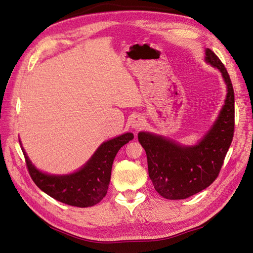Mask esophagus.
<instances>
[{"label": "esophagus", "mask_w": 253, "mask_h": 253, "mask_svg": "<svg viewBox=\"0 0 253 253\" xmlns=\"http://www.w3.org/2000/svg\"><path fill=\"white\" fill-rule=\"evenodd\" d=\"M144 122L145 121H144L143 117H141V116H134L132 118V121H131L132 127L134 129H139V128H141L144 126Z\"/></svg>", "instance_id": "1"}]
</instances>
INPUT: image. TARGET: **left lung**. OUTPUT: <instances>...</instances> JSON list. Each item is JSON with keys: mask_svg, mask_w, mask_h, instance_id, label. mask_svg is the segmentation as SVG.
<instances>
[{"mask_svg": "<svg viewBox=\"0 0 253 253\" xmlns=\"http://www.w3.org/2000/svg\"><path fill=\"white\" fill-rule=\"evenodd\" d=\"M205 59L221 73L227 96L216 121L202 140L185 147L163 136L138 133V140L147 153L153 186L167 200H185L209 187L218 176L233 139L234 90L230 77L210 48L206 49Z\"/></svg>", "mask_w": 253, "mask_h": 253, "instance_id": "obj_1", "label": "left lung"}]
</instances>
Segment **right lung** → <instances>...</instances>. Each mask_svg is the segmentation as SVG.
<instances>
[{"mask_svg":"<svg viewBox=\"0 0 253 253\" xmlns=\"http://www.w3.org/2000/svg\"><path fill=\"white\" fill-rule=\"evenodd\" d=\"M133 138L132 133H126L103 142L79 171L67 175H50L39 171L24 149L22 148V151L30 177L43 192L63 204L86 208L98 204L106 195L115 156Z\"/></svg>","mask_w":253,"mask_h":253,"instance_id":"obj_1","label":"right lung"}]
</instances>
